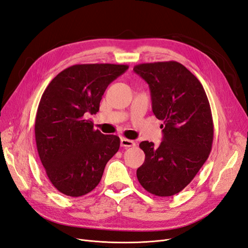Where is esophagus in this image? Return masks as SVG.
Masks as SVG:
<instances>
[{
    "mask_svg": "<svg viewBox=\"0 0 248 248\" xmlns=\"http://www.w3.org/2000/svg\"><path fill=\"white\" fill-rule=\"evenodd\" d=\"M120 142H121V147H124V148H130V147H134L135 146V142L133 140H127L125 138H122Z\"/></svg>",
    "mask_w": 248,
    "mask_h": 248,
    "instance_id": "1",
    "label": "esophagus"
}]
</instances>
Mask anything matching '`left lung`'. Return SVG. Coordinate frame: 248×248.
Listing matches in <instances>:
<instances>
[{
	"instance_id": "8db88e82",
	"label": "left lung",
	"mask_w": 248,
	"mask_h": 248,
	"mask_svg": "<svg viewBox=\"0 0 248 248\" xmlns=\"http://www.w3.org/2000/svg\"><path fill=\"white\" fill-rule=\"evenodd\" d=\"M133 71L149 84L153 113L163 121L159 147L147 140L140 143L146 158L136 176L149 193L173 196L192 182L209 156L213 140L209 101L200 81L182 63H141Z\"/></svg>"
}]
</instances>
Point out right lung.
Segmentation results:
<instances>
[{
  "label": "right lung",
  "mask_w": 248,
  "mask_h": 248,
  "mask_svg": "<svg viewBox=\"0 0 248 248\" xmlns=\"http://www.w3.org/2000/svg\"><path fill=\"white\" fill-rule=\"evenodd\" d=\"M128 70L125 64H75L59 73L41 97L35 123L37 149L56 189L80 197L99 184L108 161L120 148L117 135L93 129L108 85Z\"/></svg>",
  "instance_id": "obj_1"
}]
</instances>
